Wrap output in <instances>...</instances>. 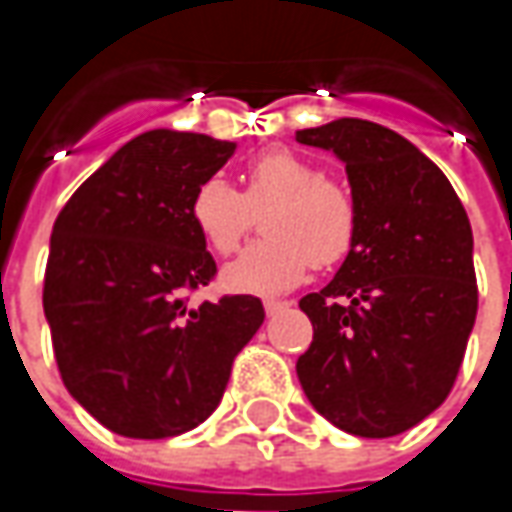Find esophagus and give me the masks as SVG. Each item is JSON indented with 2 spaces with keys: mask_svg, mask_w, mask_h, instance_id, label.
<instances>
[{
  "mask_svg": "<svg viewBox=\"0 0 512 512\" xmlns=\"http://www.w3.org/2000/svg\"><path fill=\"white\" fill-rule=\"evenodd\" d=\"M285 307H287V302H276V299H267L265 313H267V316H276V313H279V310H285Z\"/></svg>",
  "mask_w": 512,
  "mask_h": 512,
  "instance_id": "1",
  "label": "esophagus"
}]
</instances>
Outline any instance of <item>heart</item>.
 <instances>
[{"label": "heart", "instance_id": "heart-1", "mask_svg": "<svg viewBox=\"0 0 512 512\" xmlns=\"http://www.w3.org/2000/svg\"><path fill=\"white\" fill-rule=\"evenodd\" d=\"M262 213V242L225 267L222 282L236 293L276 296L296 287L307 270L333 267L350 256L359 233L353 190L319 176V168L293 150H265L247 162L242 190L225 179H205L190 196V219L205 245L227 256L242 245L253 213Z\"/></svg>", "mask_w": 512, "mask_h": 512}]
</instances>
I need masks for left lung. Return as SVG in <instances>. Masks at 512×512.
<instances>
[{
    "instance_id": "1",
    "label": "left lung",
    "mask_w": 512,
    "mask_h": 512,
    "mask_svg": "<svg viewBox=\"0 0 512 512\" xmlns=\"http://www.w3.org/2000/svg\"><path fill=\"white\" fill-rule=\"evenodd\" d=\"M296 139L342 159L359 205L350 256L299 302L313 322L299 382L344 433L399 436L447 399L462 367L479 307L470 219L447 176L396 130L336 119Z\"/></svg>"
}]
</instances>
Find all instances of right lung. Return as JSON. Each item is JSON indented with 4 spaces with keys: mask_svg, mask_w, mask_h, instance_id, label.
<instances>
[{
    "mask_svg": "<svg viewBox=\"0 0 512 512\" xmlns=\"http://www.w3.org/2000/svg\"><path fill=\"white\" fill-rule=\"evenodd\" d=\"M233 150L205 133L148 130L53 222L42 290L53 356L70 396L119 436L168 439L205 422L265 322L256 296L187 305L216 276L190 196Z\"/></svg>",
    "mask_w": 512,
    "mask_h": 512,
    "instance_id": "add662e5",
    "label": "right lung"
}]
</instances>
